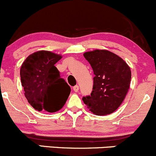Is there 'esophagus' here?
<instances>
[{"mask_svg":"<svg viewBox=\"0 0 156 156\" xmlns=\"http://www.w3.org/2000/svg\"><path fill=\"white\" fill-rule=\"evenodd\" d=\"M73 90H74V91H75V92H78V90H79V86H78V85L74 86Z\"/></svg>","mask_w":156,"mask_h":156,"instance_id":"obj_1","label":"esophagus"}]
</instances>
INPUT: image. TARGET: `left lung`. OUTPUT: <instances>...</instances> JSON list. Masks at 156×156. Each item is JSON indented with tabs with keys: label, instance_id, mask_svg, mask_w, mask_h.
I'll use <instances>...</instances> for the list:
<instances>
[{
	"label": "left lung",
	"instance_id": "1",
	"mask_svg": "<svg viewBox=\"0 0 156 156\" xmlns=\"http://www.w3.org/2000/svg\"><path fill=\"white\" fill-rule=\"evenodd\" d=\"M95 75L90 96L83 97L84 104L97 115L114 112L125 100L129 90L131 71L125 60L107 50L85 52Z\"/></svg>",
	"mask_w": 156,
	"mask_h": 156
}]
</instances>
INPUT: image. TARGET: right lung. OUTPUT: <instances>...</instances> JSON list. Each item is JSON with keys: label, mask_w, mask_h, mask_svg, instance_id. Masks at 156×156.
Instances as JSON below:
<instances>
[{"label": "right lung", "mask_w": 156, "mask_h": 156, "mask_svg": "<svg viewBox=\"0 0 156 156\" xmlns=\"http://www.w3.org/2000/svg\"><path fill=\"white\" fill-rule=\"evenodd\" d=\"M62 57L53 52L39 50L30 54L22 64L20 78L25 97L37 111H59L70 94V87L55 66Z\"/></svg>", "instance_id": "obj_1"}]
</instances>
